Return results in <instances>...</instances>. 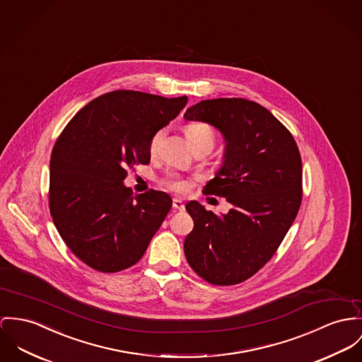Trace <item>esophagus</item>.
<instances>
[{
  "mask_svg": "<svg viewBox=\"0 0 362 362\" xmlns=\"http://www.w3.org/2000/svg\"><path fill=\"white\" fill-rule=\"evenodd\" d=\"M172 206H173L175 211H183V209H185V204H183V201L179 199V198H175V199L172 201Z\"/></svg>",
  "mask_w": 362,
  "mask_h": 362,
  "instance_id": "1",
  "label": "esophagus"
}]
</instances>
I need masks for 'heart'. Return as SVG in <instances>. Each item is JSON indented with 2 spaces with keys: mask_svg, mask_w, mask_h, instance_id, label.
Wrapping results in <instances>:
<instances>
[{
  "mask_svg": "<svg viewBox=\"0 0 362 362\" xmlns=\"http://www.w3.org/2000/svg\"><path fill=\"white\" fill-rule=\"evenodd\" d=\"M185 132H186V136H187V139L190 141L193 148L204 147L208 151H211L212 147L215 146L216 132H215L214 127H211L209 124H205V122L189 124V125H186ZM164 134H165L164 129H158L151 136L150 143H148V150H150L151 154L157 153V150L161 144V140L164 138ZM164 185L167 186L169 190L176 192V193H186L190 189V180L185 179V177L176 175V173H169L165 177V180H164Z\"/></svg>",
  "mask_w": 362,
  "mask_h": 362,
  "instance_id": "b5f03b06",
  "label": "heart"
}]
</instances>
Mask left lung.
Returning a JSON list of instances; mask_svg holds the SVG:
<instances>
[{"mask_svg":"<svg viewBox=\"0 0 362 362\" xmlns=\"http://www.w3.org/2000/svg\"><path fill=\"white\" fill-rule=\"evenodd\" d=\"M222 132L223 165L202 193L224 197V215L199 202L186 205L194 228L185 255L201 279L234 285L256 274L279 250L302 202V158L292 134L256 102L202 100L185 112Z\"/></svg>","mask_w":362,"mask_h":362,"instance_id":"1","label":"left lung"}]
</instances>
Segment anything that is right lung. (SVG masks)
Here are the masks:
<instances>
[{
    "instance_id": "obj_1",
    "label": "right lung",
    "mask_w": 362,
    "mask_h": 362,
    "mask_svg": "<svg viewBox=\"0 0 362 362\" xmlns=\"http://www.w3.org/2000/svg\"><path fill=\"white\" fill-rule=\"evenodd\" d=\"M187 96L112 90L77 112L51 156L49 209L70 250L102 273L125 270L144 255L172 206L164 192L134 195L128 169L150 163L151 136L177 117Z\"/></svg>"
}]
</instances>
